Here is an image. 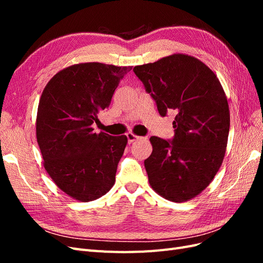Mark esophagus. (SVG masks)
I'll return each instance as SVG.
<instances>
[{"instance_id":"34e87169","label":"esophagus","mask_w":263,"mask_h":263,"mask_svg":"<svg viewBox=\"0 0 263 263\" xmlns=\"http://www.w3.org/2000/svg\"><path fill=\"white\" fill-rule=\"evenodd\" d=\"M126 136H127V139H128L129 144H132V142H134L135 140H137V139L140 138L139 136H137V135H134L133 133H128V134L126 135Z\"/></svg>"}]
</instances>
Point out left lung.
<instances>
[{
	"mask_svg": "<svg viewBox=\"0 0 263 263\" xmlns=\"http://www.w3.org/2000/svg\"><path fill=\"white\" fill-rule=\"evenodd\" d=\"M134 72L159 114H177L172 141L150 137L149 184L165 200L186 202L209 186L224 160L230 126L224 89L204 62L184 53L136 66Z\"/></svg>",
	"mask_w": 263,
	"mask_h": 263,
	"instance_id": "8db88e82",
	"label": "left lung"
}]
</instances>
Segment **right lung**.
I'll list each match as a JSON object with an SVG mask.
<instances>
[{
    "mask_svg": "<svg viewBox=\"0 0 263 263\" xmlns=\"http://www.w3.org/2000/svg\"><path fill=\"white\" fill-rule=\"evenodd\" d=\"M132 67L77 63L60 70L39 100L36 138L44 166L62 192L94 201L113 187L127 137L95 133L98 114L109 106L116 87Z\"/></svg>",
    "mask_w": 263,
    "mask_h": 263,
    "instance_id": "right-lung-1",
    "label": "right lung"
}]
</instances>
